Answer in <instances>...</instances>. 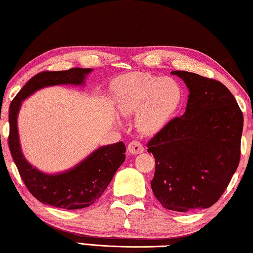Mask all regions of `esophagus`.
I'll use <instances>...</instances> for the list:
<instances>
[{"label": "esophagus", "instance_id": "34e87169", "mask_svg": "<svg viewBox=\"0 0 253 253\" xmlns=\"http://www.w3.org/2000/svg\"><path fill=\"white\" fill-rule=\"evenodd\" d=\"M128 152L130 154H139L144 152V146L142 145V143L137 142V140H132L129 144H128Z\"/></svg>", "mask_w": 253, "mask_h": 253}]
</instances>
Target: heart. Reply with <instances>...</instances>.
<instances>
[{
  "instance_id": "heart-1",
  "label": "heart",
  "mask_w": 253,
  "mask_h": 253,
  "mask_svg": "<svg viewBox=\"0 0 253 253\" xmlns=\"http://www.w3.org/2000/svg\"><path fill=\"white\" fill-rule=\"evenodd\" d=\"M113 98L119 113H136V127L143 134L152 135L164 128L176 114L183 100V90L172 78L130 72L114 81Z\"/></svg>"
}]
</instances>
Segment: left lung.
I'll list each match as a JSON object with an SVG mask.
<instances>
[{"label": "left lung", "instance_id": "1", "mask_svg": "<svg viewBox=\"0 0 253 253\" xmlns=\"http://www.w3.org/2000/svg\"><path fill=\"white\" fill-rule=\"evenodd\" d=\"M188 88L186 109L149 140L155 158L152 190L168 210L188 212L212 207L238 169L243 115L220 81L172 71Z\"/></svg>", "mask_w": 253, "mask_h": 253}]
</instances>
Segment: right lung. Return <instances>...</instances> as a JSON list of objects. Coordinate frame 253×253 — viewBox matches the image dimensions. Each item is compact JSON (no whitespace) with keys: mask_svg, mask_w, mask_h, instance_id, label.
Masks as SVG:
<instances>
[{"mask_svg":"<svg viewBox=\"0 0 253 253\" xmlns=\"http://www.w3.org/2000/svg\"><path fill=\"white\" fill-rule=\"evenodd\" d=\"M92 69L72 68L65 71H43L32 77L12 100L8 114V147L21 178L41 203L65 210L87 208L100 198L115 173L125 161L123 142L101 146L75 168L58 174H45L32 166L20 146L18 115L22 101L41 88L57 84H84Z\"/></svg>","mask_w":253,"mask_h":253,"instance_id":"right-lung-1","label":"right lung"}]
</instances>
